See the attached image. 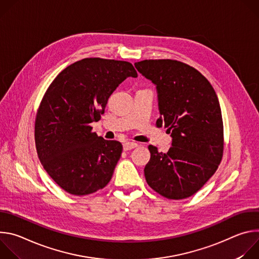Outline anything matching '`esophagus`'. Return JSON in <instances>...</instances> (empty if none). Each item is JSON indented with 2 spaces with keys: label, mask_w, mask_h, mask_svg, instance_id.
Masks as SVG:
<instances>
[{
  "label": "esophagus",
  "mask_w": 259,
  "mask_h": 259,
  "mask_svg": "<svg viewBox=\"0 0 259 259\" xmlns=\"http://www.w3.org/2000/svg\"><path fill=\"white\" fill-rule=\"evenodd\" d=\"M136 146H137V143H135V142H125L123 144V149H124V151H130V150L135 149Z\"/></svg>",
  "instance_id": "34e87169"
}]
</instances>
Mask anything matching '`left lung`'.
<instances>
[{"label":"left lung","instance_id":"obj_1","mask_svg":"<svg viewBox=\"0 0 259 259\" xmlns=\"http://www.w3.org/2000/svg\"><path fill=\"white\" fill-rule=\"evenodd\" d=\"M157 89L160 118L172 146L167 154L149 145L144 167L149 186L161 196L181 200L196 194L215 173L224 153V124L217 95L196 68L171 59L134 63Z\"/></svg>","mask_w":259,"mask_h":259}]
</instances>
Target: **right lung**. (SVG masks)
Returning <instances> with one entry per match:
<instances>
[{"label": "right lung", "instance_id": "right-lung-1", "mask_svg": "<svg viewBox=\"0 0 259 259\" xmlns=\"http://www.w3.org/2000/svg\"><path fill=\"white\" fill-rule=\"evenodd\" d=\"M137 72L127 61L85 58L68 65L47 89L36 113L34 140L38 157L65 192L85 196L112 179L123 146L92 132L107 100Z\"/></svg>", "mask_w": 259, "mask_h": 259}]
</instances>
